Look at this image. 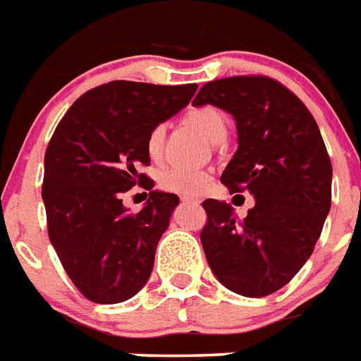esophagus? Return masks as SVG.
<instances>
[{"label": "esophagus", "instance_id": "esophagus-1", "mask_svg": "<svg viewBox=\"0 0 361 361\" xmlns=\"http://www.w3.org/2000/svg\"><path fill=\"white\" fill-rule=\"evenodd\" d=\"M181 202L183 204H198V200H195V198H181Z\"/></svg>", "mask_w": 361, "mask_h": 361}]
</instances>
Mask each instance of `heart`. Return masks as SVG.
<instances>
[{"label": "heart", "instance_id": "heart-1", "mask_svg": "<svg viewBox=\"0 0 361 361\" xmlns=\"http://www.w3.org/2000/svg\"><path fill=\"white\" fill-rule=\"evenodd\" d=\"M187 124L195 126L207 140L211 142H222L226 139L228 133V120L221 109H216L215 105H198L187 111L185 114ZM165 140V126L157 124L152 128L146 140V148L152 157H157L163 148ZM211 176L209 172L202 169H189V166H172L166 169L161 174V187L165 190H171L176 195L183 196H196L206 190L209 185Z\"/></svg>", "mask_w": 361, "mask_h": 361}]
</instances>
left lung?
Returning <instances> with one entry per match:
<instances>
[{
    "label": "left lung",
    "instance_id": "obj_1",
    "mask_svg": "<svg viewBox=\"0 0 361 361\" xmlns=\"http://www.w3.org/2000/svg\"><path fill=\"white\" fill-rule=\"evenodd\" d=\"M192 104L233 114L239 148L221 181L256 200L243 221L226 202L202 204L207 263L230 291L267 297L310 259L330 211L332 163L319 126L291 90L267 75L209 81Z\"/></svg>",
    "mask_w": 361,
    "mask_h": 361
}]
</instances>
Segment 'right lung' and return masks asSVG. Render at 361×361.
I'll return each mask as SVG.
<instances>
[{
  "label": "right lung",
  "instance_id": "right-lung-1",
  "mask_svg": "<svg viewBox=\"0 0 361 361\" xmlns=\"http://www.w3.org/2000/svg\"><path fill=\"white\" fill-rule=\"evenodd\" d=\"M196 87L111 81L75 99L55 128L44 155L48 235L70 280L92 302H124L150 278L180 198L154 190L139 169L150 165L152 128L183 109ZM137 183L151 196L131 214L121 195Z\"/></svg>",
  "mask_w": 361,
  "mask_h": 361
}]
</instances>
